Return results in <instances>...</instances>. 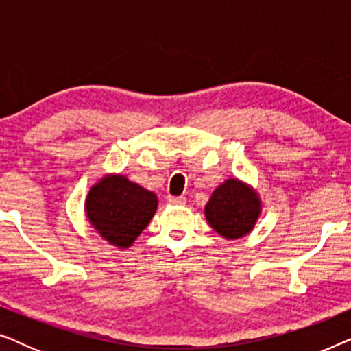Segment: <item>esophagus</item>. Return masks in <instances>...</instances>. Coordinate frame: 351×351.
Returning <instances> with one entry per match:
<instances>
[{
	"instance_id": "obj_1",
	"label": "esophagus",
	"mask_w": 351,
	"mask_h": 351,
	"mask_svg": "<svg viewBox=\"0 0 351 351\" xmlns=\"http://www.w3.org/2000/svg\"><path fill=\"white\" fill-rule=\"evenodd\" d=\"M167 203H169V204H177V206H184L186 203V199L184 198V196H172V195H169V196H167Z\"/></svg>"
}]
</instances>
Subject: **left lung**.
<instances>
[{
    "mask_svg": "<svg viewBox=\"0 0 351 351\" xmlns=\"http://www.w3.org/2000/svg\"><path fill=\"white\" fill-rule=\"evenodd\" d=\"M204 213L215 232L223 238L237 239L254 228L261 213V201L249 186L230 179L214 190Z\"/></svg>",
    "mask_w": 351,
    "mask_h": 351,
    "instance_id": "left-lung-1",
    "label": "left lung"
}]
</instances>
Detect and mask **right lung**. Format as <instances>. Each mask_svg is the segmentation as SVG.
Here are the masks:
<instances>
[{
  "label": "right lung",
  "mask_w": 351,
  "mask_h": 351,
  "mask_svg": "<svg viewBox=\"0 0 351 351\" xmlns=\"http://www.w3.org/2000/svg\"><path fill=\"white\" fill-rule=\"evenodd\" d=\"M156 206L155 193L126 177L112 176L90 189L86 213L102 238L118 247H128L150 223Z\"/></svg>",
  "instance_id": "right-lung-1"
}]
</instances>
